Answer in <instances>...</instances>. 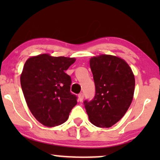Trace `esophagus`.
<instances>
[{
    "label": "esophagus",
    "instance_id": "obj_1",
    "mask_svg": "<svg viewBox=\"0 0 160 160\" xmlns=\"http://www.w3.org/2000/svg\"><path fill=\"white\" fill-rule=\"evenodd\" d=\"M78 100H79L80 102H82L83 99H84V94H83L82 92L79 93V94H78Z\"/></svg>",
    "mask_w": 160,
    "mask_h": 160
}]
</instances>
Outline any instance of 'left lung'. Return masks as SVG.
I'll list each match as a JSON object with an SVG mask.
<instances>
[{
  "mask_svg": "<svg viewBox=\"0 0 160 160\" xmlns=\"http://www.w3.org/2000/svg\"><path fill=\"white\" fill-rule=\"evenodd\" d=\"M95 94L84 105L89 121L98 128H110L125 114L132 102L135 77L125 61L102 54L89 61Z\"/></svg>",
  "mask_w": 160,
  "mask_h": 160,
  "instance_id": "obj_1",
  "label": "left lung"
}]
</instances>
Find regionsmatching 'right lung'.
I'll list each match as a JSON object with an SVG mask.
<instances>
[{
	"instance_id": "add662e5",
	"label": "right lung",
	"mask_w": 160,
	"mask_h": 160,
	"mask_svg": "<svg viewBox=\"0 0 160 160\" xmlns=\"http://www.w3.org/2000/svg\"><path fill=\"white\" fill-rule=\"evenodd\" d=\"M75 61L43 54L25 63L20 76L24 97L32 114L43 125L64 123L77 104V97L71 92V76L65 73Z\"/></svg>"
}]
</instances>
